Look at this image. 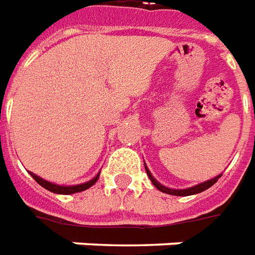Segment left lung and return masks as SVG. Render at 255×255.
<instances>
[{"label": "left lung", "instance_id": "1", "mask_svg": "<svg viewBox=\"0 0 255 255\" xmlns=\"http://www.w3.org/2000/svg\"><path fill=\"white\" fill-rule=\"evenodd\" d=\"M146 170V174H148V176H149V179L152 181V183L155 185L156 189H159L160 191H163V193H167V194H171V196H191V194H197V193H201V191L206 190V189H209L211 186H213L215 183L217 182V179L220 178V175L216 176V178H213V179H211V181H206L204 182V183H201V185H197V186L194 187H190V189H185V190H172V189H168V187H164L161 186L160 183H157V181H156L153 176L150 175V172L148 171V168L145 167Z\"/></svg>", "mask_w": 255, "mask_h": 255}]
</instances>
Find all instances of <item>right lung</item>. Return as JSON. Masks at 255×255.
Masks as SVG:
<instances>
[{"label":"right lung","mask_w":255,"mask_h":255,"mask_svg":"<svg viewBox=\"0 0 255 255\" xmlns=\"http://www.w3.org/2000/svg\"><path fill=\"white\" fill-rule=\"evenodd\" d=\"M29 174H31V176H32L35 181L38 182L40 186L44 187V189H47V190L51 191V193H57V194H73V193L84 191L87 190V189H89L91 186H94L95 183L98 182V179H99V175H96L94 179H91V181L87 182V183H83V185H76V186H58V185H54V183H50V182L44 181L40 176L35 175L32 172H29Z\"/></svg>","instance_id":"obj_1"}]
</instances>
